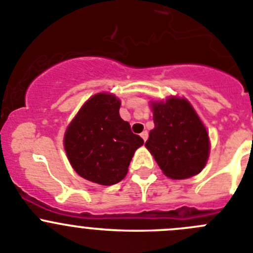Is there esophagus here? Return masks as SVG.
Wrapping results in <instances>:
<instances>
[{
	"instance_id": "esophagus-1",
	"label": "esophagus",
	"mask_w": 253,
	"mask_h": 253,
	"mask_svg": "<svg viewBox=\"0 0 253 253\" xmlns=\"http://www.w3.org/2000/svg\"><path fill=\"white\" fill-rule=\"evenodd\" d=\"M140 136H142L143 140H144V142H145V140H147V139H148V131H147V130L143 131V133L140 134Z\"/></svg>"
}]
</instances>
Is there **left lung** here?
Segmentation results:
<instances>
[{
	"label": "left lung",
	"instance_id": "1",
	"mask_svg": "<svg viewBox=\"0 0 253 253\" xmlns=\"http://www.w3.org/2000/svg\"><path fill=\"white\" fill-rule=\"evenodd\" d=\"M153 122L145 147L164 174L173 179L198 174L207 163L210 140L191 104L179 98L153 104Z\"/></svg>",
	"mask_w": 253,
	"mask_h": 253
}]
</instances>
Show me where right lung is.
<instances>
[{
  "label": "right lung",
  "instance_id": "right-lung-1",
  "mask_svg": "<svg viewBox=\"0 0 253 253\" xmlns=\"http://www.w3.org/2000/svg\"><path fill=\"white\" fill-rule=\"evenodd\" d=\"M120 101L96 94L80 109L65 133V150L80 177L103 185L120 182L144 140L119 115Z\"/></svg>",
  "mask_w": 253,
  "mask_h": 253
}]
</instances>
